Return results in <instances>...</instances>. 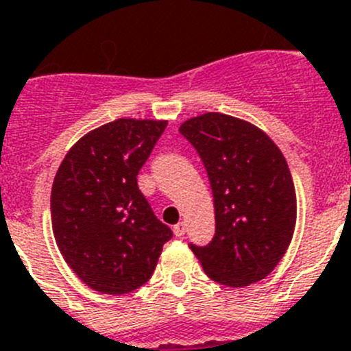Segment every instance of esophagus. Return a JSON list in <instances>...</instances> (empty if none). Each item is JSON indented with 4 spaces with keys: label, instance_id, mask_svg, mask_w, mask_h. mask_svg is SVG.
I'll use <instances>...</instances> for the list:
<instances>
[{
    "label": "esophagus",
    "instance_id": "1",
    "mask_svg": "<svg viewBox=\"0 0 351 351\" xmlns=\"http://www.w3.org/2000/svg\"><path fill=\"white\" fill-rule=\"evenodd\" d=\"M173 234L178 235V237H182V235L186 234V223L181 221V223H178V225L173 226Z\"/></svg>",
    "mask_w": 351,
    "mask_h": 351
}]
</instances>
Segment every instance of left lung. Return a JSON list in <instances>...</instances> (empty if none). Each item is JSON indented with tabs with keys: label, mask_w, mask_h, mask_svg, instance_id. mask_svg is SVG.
<instances>
[{
	"label": "left lung",
	"mask_w": 351,
	"mask_h": 351,
	"mask_svg": "<svg viewBox=\"0 0 351 351\" xmlns=\"http://www.w3.org/2000/svg\"><path fill=\"white\" fill-rule=\"evenodd\" d=\"M179 132L197 149L214 197L216 234L191 251L210 280L226 287L263 280L295 230V186L283 153L255 125L226 114L191 117Z\"/></svg>",
	"instance_id": "obj_1"
}]
</instances>
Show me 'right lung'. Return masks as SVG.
Wrapping results in <instances>:
<instances>
[{
	"instance_id": "add662e5",
	"label": "right lung",
	"mask_w": 351,
	"mask_h": 351,
	"mask_svg": "<svg viewBox=\"0 0 351 351\" xmlns=\"http://www.w3.org/2000/svg\"><path fill=\"white\" fill-rule=\"evenodd\" d=\"M165 128L167 121L116 119L84 135L58 169L52 232L64 262L93 290H137L172 239L137 184Z\"/></svg>"
}]
</instances>
